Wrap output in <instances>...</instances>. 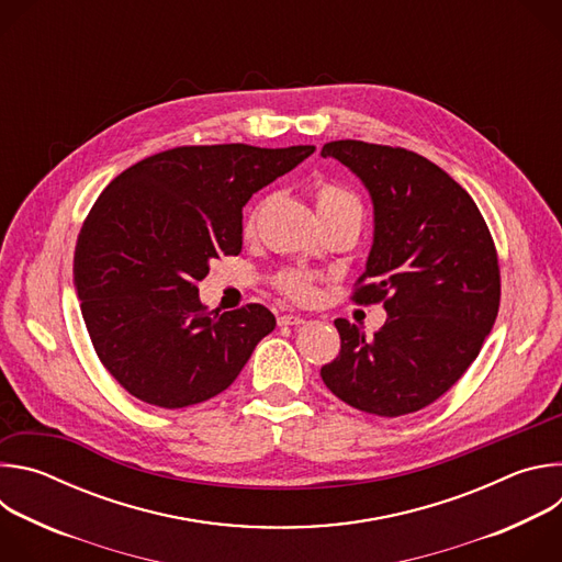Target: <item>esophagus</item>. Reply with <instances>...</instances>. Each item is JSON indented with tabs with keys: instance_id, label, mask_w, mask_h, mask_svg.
<instances>
[{
	"instance_id": "1",
	"label": "esophagus",
	"mask_w": 562,
	"mask_h": 562,
	"mask_svg": "<svg viewBox=\"0 0 562 562\" xmlns=\"http://www.w3.org/2000/svg\"><path fill=\"white\" fill-rule=\"evenodd\" d=\"M304 323H306V319L302 315H295V313H286V315L278 317V325L280 327H289V325L297 327V325H304Z\"/></svg>"
}]
</instances>
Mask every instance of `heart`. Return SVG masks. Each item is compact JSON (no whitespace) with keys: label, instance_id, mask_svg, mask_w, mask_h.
Listing matches in <instances>:
<instances>
[{"label":"heart","instance_id":"b5f03b06","mask_svg":"<svg viewBox=\"0 0 562 562\" xmlns=\"http://www.w3.org/2000/svg\"><path fill=\"white\" fill-rule=\"evenodd\" d=\"M313 198H315V209H317L319 220L334 217V215H356L362 220L360 200L349 189H345L336 182L315 184ZM258 213H260V206L249 215L247 231L254 228ZM276 286L280 289V293H284L293 302H308L315 295V276H311L306 271H284L278 276Z\"/></svg>","mask_w":562,"mask_h":562}]
</instances>
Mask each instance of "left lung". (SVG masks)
Returning <instances> with one entry per match:
<instances>
[{
  "label": "left lung",
  "mask_w": 562,
  "mask_h": 562,
  "mask_svg": "<svg viewBox=\"0 0 562 562\" xmlns=\"http://www.w3.org/2000/svg\"><path fill=\"white\" fill-rule=\"evenodd\" d=\"M323 157L349 167L373 200V247L351 300L382 302L386 323L367 338L338 317L340 353L319 375L360 412H420L460 380L496 323L494 237L471 195L414 150L338 139Z\"/></svg>",
  "instance_id": "obj_1"
}]
</instances>
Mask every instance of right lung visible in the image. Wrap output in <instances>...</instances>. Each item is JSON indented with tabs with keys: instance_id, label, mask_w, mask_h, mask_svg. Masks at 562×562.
I'll return each instance as SVG.
<instances>
[{
	"instance_id": "right-lung-1",
	"label": "right lung",
	"mask_w": 562,
	"mask_h": 562,
	"mask_svg": "<svg viewBox=\"0 0 562 562\" xmlns=\"http://www.w3.org/2000/svg\"><path fill=\"white\" fill-rule=\"evenodd\" d=\"M315 146H176L120 173L77 237L72 278L104 369L137 400L182 409L222 393L276 329L262 304L200 302L211 260L243 251V206Z\"/></svg>"
}]
</instances>
